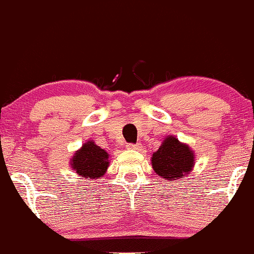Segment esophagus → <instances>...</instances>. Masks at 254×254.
Masks as SVG:
<instances>
[{
    "label": "esophagus",
    "instance_id": "1",
    "mask_svg": "<svg viewBox=\"0 0 254 254\" xmlns=\"http://www.w3.org/2000/svg\"><path fill=\"white\" fill-rule=\"evenodd\" d=\"M127 148L128 149H134V151H141L142 145H141V143H128Z\"/></svg>",
    "mask_w": 254,
    "mask_h": 254
}]
</instances>
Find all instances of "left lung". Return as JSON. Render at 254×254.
Segmentation results:
<instances>
[{
	"label": "left lung",
	"instance_id": "obj_1",
	"mask_svg": "<svg viewBox=\"0 0 254 254\" xmlns=\"http://www.w3.org/2000/svg\"><path fill=\"white\" fill-rule=\"evenodd\" d=\"M153 170L166 180H177L190 174L194 166V153L189 145L175 136H167L152 155Z\"/></svg>",
	"mask_w": 254,
	"mask_h": 254
}]
</instances>
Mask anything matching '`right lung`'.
<instances>
[{"label": "right lung", "mask_w": 254, "mask_h": 254, "mask_svg": "<svg viewBox=\"0 0 254 254\" xmlns=\"http://www.w3.org/2000/svg\"><path fill=\"white\" fill-rule=\"evenodd\" d=\"M71 168L86 179H99L105 175L109 166L108 153L94 141L84 142L70 159Z\"/></svg>", "instance_id": "right-lung-1"}]
</instances>
